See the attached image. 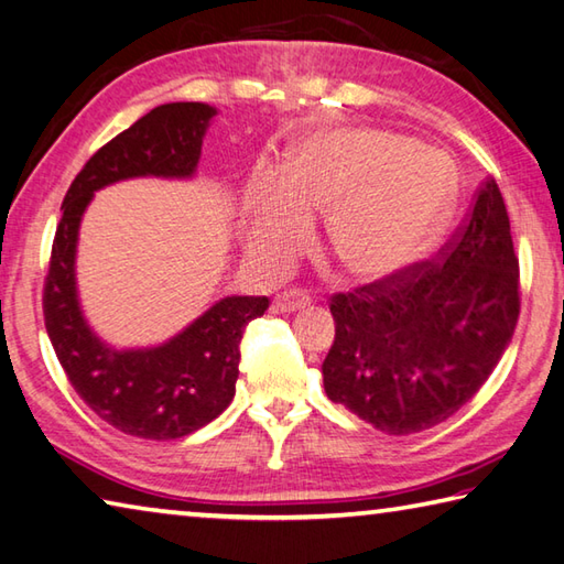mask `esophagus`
I'll return each mask as SVG.
<instances>
[{
	"mask_svg": "<svg viewBox=\"0 0 564 564\" xmlns=\"http://www.w3.org/2000/svg\"><path fill=\"white\" fill-rule=\"evenodd\" d=\"M310 304H312V296L304 290H286V292H280L278 296H274L270 310L274 314H286V312L304 310V306H310Z\"/></svg>",
	"mask_w": 564,
	"mask_h": 564,
	"instance_id": "34e87169",
	"label": "esophagus"
}]
</instances>
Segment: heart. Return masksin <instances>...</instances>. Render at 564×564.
Instances as JSON below:
<instances>
[{"mask_svg":"<svg viewBox=\"0 0 564 564\" xmlns=\"http://www.w3.org/2000/svg\"><path fill=\"white\" fill-rule=\"evenodd\" d=\"M452 164L382 130L314 134L284 172L258 169L242 200V248L262 268L292 260L326 214V250L356 280H382L417 262L447 220Z\"/></svg>","mask_w":564,"mask_h":564,"instance_id":"obj_1","label":"heart"}]
</instances>
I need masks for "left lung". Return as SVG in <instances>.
<instances>
[{
	"label": "left lung",
	"instance_id": "1",
	"mask_svg": "<svg viewBox=\"0 0 564 564\" xmlns=\"http://www.w3.org/2000/svg\"><path fill=\"white\" fill-rule=\"evenodd\" d=\"M328 310V400L388 434L449 420L494 373L520 314L518 254L498 184L481 182L437 258L336 292Z\"/></svg>",
	"mask_w": 564,
	"mask_h": 564
}]
</instances>
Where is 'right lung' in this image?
<instances>
[{"instance_id":"add662e5","label":"right lung","mask_w":564,"mask_h":564,"mask_svg":"<svg viewBox=\"0 0 564 564\" xmlns=\"http://www.w3.org/2000/svg\"><path fill=\"white\" fill-rule=\"evenodd\" d=\"M204 102L159 105L95 152L73 178L44 280V322L73 390L100 420L140 440H178L216 420L236 395L240 341L268 296H226L172 341L115 350L78 306L76 242L83 210L102 186L132 176H191L208 120Z\"/></svg>"}]
</instances>
